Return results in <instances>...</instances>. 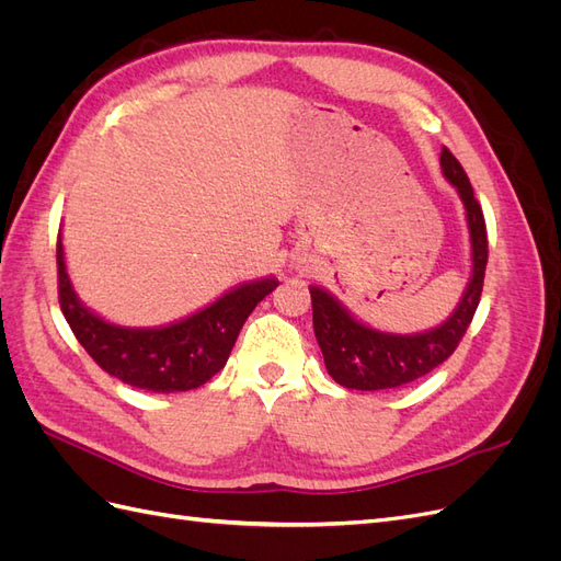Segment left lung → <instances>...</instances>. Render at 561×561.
Here are the masks:
<instances>
[{
    "label": "left lung",
    "instance_id": "1",
    "mask_svg": "<svg viewBox=\"0 0 561 561\" xmlns=\"http://www.w3.org/2000/svg\"><path fill=\"white\" fill-rule=\"evenodd\" d=\"M439 165H443L445 178L456 186L466 206L472 243V278L458 307L443 325L421 334H390L371 330L355 320L330 293L313 285V332L330 377L339 386L355 390H381L416 381L449 358L463 339L474 311H478L489 257L484 215L472 194L463 165L458 163L447 147L439 154Z\"/></svg>",
    "mask_w": 561,
    "mask_h": 561
}]
</instances>
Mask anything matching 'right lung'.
Here are the masks:
<instances>
[{"label":"right lung","mask_w":561,"mask_h":561,"mask_svg":"<svg viewBox=\"0 0 561 561\" xmlns=\"http://www.w3.org/2000/svg\"><path fill=\"white\" fill-rule=\"evenodd\" d=\"M56 248L58 299L77 342L107 375L151 393H178L210 381L227 365L252 309L278 287L276 278L245 283L173 325L133 330L83 307L65 271L60 236Z\"/></svg>","instance_id":"obj_1"}]
</instances>
